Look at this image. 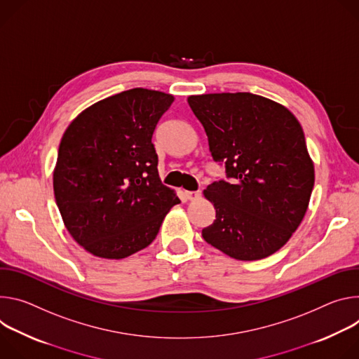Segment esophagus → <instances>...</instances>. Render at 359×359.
<instances>
[{
	"instance_id": "esophagus-1",
	"label": "esophagus",
	"mask_w": 359,
	"mask_h": 359,
	"mask_svg": "<svg viewBox=\"0 0 359 359\" xmlns=\"http://www.w3.org/2000/svg\"><path fill=\"white\" fill-rule=\"evenodd\" d=\"M184 195H185L187 200L194 201V200H198V198L201 196V192H200V191H185Z\"/></svg>"
}]
</instances>
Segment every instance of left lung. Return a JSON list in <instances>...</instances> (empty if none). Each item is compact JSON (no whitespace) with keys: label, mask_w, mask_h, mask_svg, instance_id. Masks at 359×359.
Returning <instances> with one entry per match:
<instances>
[{"label":"left lung","mask_w":359,"mask_h":359,"mask_svg":"<svg viewBox=\"0 0 359 359\" xmlns=\"http://www.w3.org/2000/svg\"><path fill=\"white\" fill-rule=\"evenodd\" d=\"M188 104L229 180L204 189L215 221L203 238L240 261L272 255L299 226L313 188L301 124L284 105L251 93L191 95Z\"/></svg>","instance_id":"1"}]
</instances>
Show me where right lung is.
Wrapping results in <instances>:
<instances>
[{
	"mask_svg": "<svg viewBox=\"0 0 359 359\" xmlns=\"http://www.w3.org/2000/svg\"><path fill=\"white\" fill-rule=\"evenodd\" d=\"M174 97L133 88L101 100L65 130L54 195L74 240L90 254L127 258L154 240L180 204L158 175L152 134Z\"/></svg>",
	"mask_w": 359,
	"mask_h": 359,
	"instance_id": "obj_1",
	"label": "right lung"
}]
</instances>
